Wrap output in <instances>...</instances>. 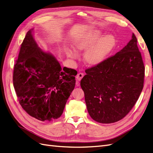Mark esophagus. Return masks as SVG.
<instances>
[{
  "mask_svg": "<svg viewBox=\"0 0 153 153\" xmlns=\"http://www.w3.org/2000/svg\"><path fill=\"white\" fill-rule=\"evenodd\" d=\"M83 76H84V73H79L78 74V75H76V80H78V81H80L82 78H83Z\"/></svg>",
  "mask_w": 153,
  "mask_h": 153,
  "instance_id": "esophagus-1",
  "label": "esophagus"
}]
</instances>
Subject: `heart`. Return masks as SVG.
Segmentation results:
<instances>
[{"label":"heart","instance_id":"1","mask_svg":"<svg viewBox=\"0 0 153 153\" xmlns=\"http://www.w3.org/2000/svg\"><path fill=\"white\" fill-rule=\"evenodd\" d=\"M101 34L100 32L89 36L84 39L79 40L76 43V48L78 50H84L94 46L100 39ZM115 38L112 36H106L100 42L94 47L90 48L85 53L84 56L85 62L91 66H94L102 62L111 50L114 47ZM73 53V56H75Z\"/></svg>","mask_w":153,"mask_h":153}]
</instances>
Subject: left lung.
I'll list each match as a JSON object with an SVG mask.
<instances>
[{
	"label": "left lung",
	"mask_w": 153,
	"mask_h": 153,
	"mask_svg": "<svg viewBox=\"0 0 153 153\" xmlns=\"http://www.w3.org/2000/svg\"><path fill=\"white\" fill-rule=\"evenodd\" d=\"M144 65L133 33L126 46L87 69L80 82L88 112L95 121L113 123L124 118L143 89Z\"/></svg>",
	"instance_id": "1"
}]
</instances>
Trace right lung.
<instances>
[{
  "instance_id": "add662e5",
  "label": "right lung",
  "mask_w": 153,
  "mask_h": 153,
  "mask_svg": "<svg viewBox=\"0 0 153 153\" xmlns=\"http://www.w3.org/2000/svg\"><path fill=\"white\" fill-rule=\"evenodd\" d=\"M29 30L14 66L13 85L22 107L41 121L61 116L75 88V69L61 65L55 56L41 50Z\"/></svg>"
}]
</instances>
